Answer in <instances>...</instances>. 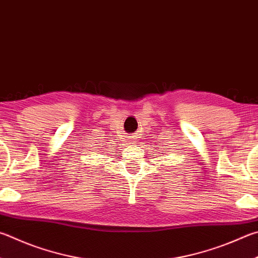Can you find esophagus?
Returning <instances> with one entry per match:
<instances>
[{
    "mask_svg": "<svg viewBox=\"0 0 258 258\" xmlns=\"http://www.w3.org/2000/svg\"><path fill=\"white\" fill-rule=\"evenodd\" d=\"M128 142L131 145H137L139 142V135L135 134V135H133V137H131Z\"/></svg>",
    "mask_w": 258,
    "mask_h": 258,
    "instance_id": "esophagus-1",
    "label": "esophagus"
}]
</instances>
